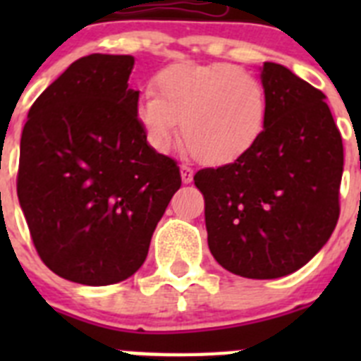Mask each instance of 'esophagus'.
<instances>
[{"label":"esophagus","mask_w":361,"mask_h":361,"mask_svg":"<svg viewBox=\"0 0 361 361\" xmlns=\"http://www.w3.org/2000/svg\"><path fill=\"white\" fill-rule=\"evenodd\" d=\"M180 177L184 184H190L193 180V170L188 164H180Z\"/></svg>","instance_id":"esophagus-1"}]
</instances>
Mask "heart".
I'll use <instances>...</instances> for the list:
<instances>
[{
  "mask_svg": "<svg viewBox=\"0 0 361 361\" xmlns=\"http://www.w3.org/2000/svg\"><path fill=\"white\" fill-rule=\"evenodd\" d=\"M155 92L137 103L148 141L170 149L183 123L188 152L204 164H228L260 139L267 121V94L253 73L229 63H180L161 70Z\"/></svg>",
  "mask_w": 361,
  "mask_h": 361,
  "instance_id": "obj_1",
  "label": "heart"
}]
</instances>
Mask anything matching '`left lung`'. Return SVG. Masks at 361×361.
Listing matches in <instances>:
<instances>
[{
	"label": "left lung",
	"mask_w": 361,
	"mask_h": 361,
	"mask_svg": "<svg viewBox=\"0 0 361 361\" xmlns=\"http://www.w3.org/2000/svg\"><path fill=\"white\" fill-rule=\"evenodd\" d=\"M267 121L244 155L193 177L216 262L245 279H280L329 240L340 216L343 145L324 92L264 63Z\"/></svg>",
	"instance_id": "8db88e82"
}]
</instances>
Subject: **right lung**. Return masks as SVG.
I'll list each match as a JSON object with an SVG mask.
<instances>
[{"instance_id":"obj_1","label":"right lung","mask_w":361,"mask_h":361,"mask_svg":"<svg viewBox=\"0 0 361 361\" xmlns=\"http://www.w3.org/2000/svg\"><path fill=\"white\" fill-rule=\"evenodd\" d=\"M132 56L78 59L36 99L21 133L18 199L44 266L70 282L132 276L180 188L146 142L128 88Z\"/></svg>"}]
</instances>
